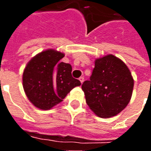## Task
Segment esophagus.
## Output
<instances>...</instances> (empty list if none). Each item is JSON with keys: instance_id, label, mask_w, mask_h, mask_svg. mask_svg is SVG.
Returning a JSON list of instances; mask_svg holds the SVG:
<instances>
[{"instance_id": "1", "label": "esophagus", "mask_w": 151, "mask_h": 151, "mask_svg": "<svg viewBox=\"0 0 151 151\" xmlns=\"http://www.w3.org/2000/svg\"><path fill=\"white\" fill-rule=\"evenodd\" d=\"M79 81L81 82V83H82V82H84V78H83V77H80V78H79Z\"/></svg>"}]
</instances>
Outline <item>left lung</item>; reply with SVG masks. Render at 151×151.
<instances>
[{"instance_id":"8db88e82","label":"left lung","mask_w":151,"mask_h":151,"mask_svg":"<svg viewBox=\"0 0 151 151\" xmlns=\"http://www.w3.org/2000/svg\"><path fill=\"white\" fill-rule=\"evenodd\" d=\"M133 84L126 65L110 54L95 60L90 80L83 82L82 89L89 108L98 116L108 118L125 108L132 97Z\"/></svg>"}]
</instances>
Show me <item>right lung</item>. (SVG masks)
Wrapping results in <instances>:
<instances>
[{"label":"right lung","instance_id":"right-lung-1","mask_svg":"<svg viewBox=\"0 0 151 151\" xmlns=\"http://www.w3.org/2000/svg\"><path fill=\"white\" fill-rule=\"evenodd\" d=\"M65 54L47 49L27 63L22 75V86L28 99L36 108L49 110L63 101L68 93L81 85L72 77V66L60 60Z\"/></svg>","mask_w":151,"mask_h":151}]
</instances>
